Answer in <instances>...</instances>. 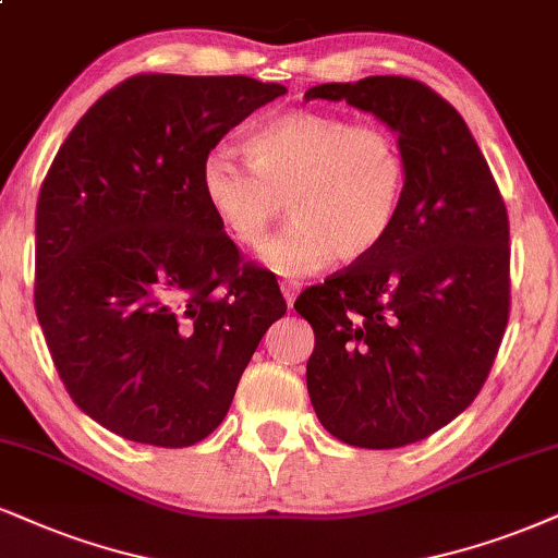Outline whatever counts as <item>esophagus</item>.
<instances>
[{
  "label": "esophagus",
  "instance_id": "34e87169",
  "mask_svg": "<svg viewBox=\"0 0 558 558\" xmlns=\"http://www.w3.org/2000/svg\"><path fill=\"white\" fill-rule=\"evenodd\" d=\"M298 292H300V284L298 281H281V294H284V300H287V305H294V298H298Z\"/></svg>",
  "mask_w": 558,
  "mask_h": 558
}]
</instances>
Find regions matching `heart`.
Returning <instances> with one entry per match:
<instances>
[{
  "mask_svg": "<svg viewBox=\"0 0 558 558\" xmlns=\"http://www.w3.org/2000/svg\"><path fill=\"white\" fill-rule=\"evenodd\" d=\"M247 165L209 153L198 189L219 230L243 251H258L281 209L292 225L268 245L266 264L284 277L360 264L388 240L409 183V162L393 129L354 123L313 108L287 111L245 140Z\"/></svg>",
  "mask_w": 558,
  "mask_h": 558,
  "instance_id": "b5f03b06",
  "label": "heart"
}]
</instances>
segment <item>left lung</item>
Masks as SVG:
<instances>
[{
  "label": "left lung",
  "instance_id": "obj_1",
  "mask_svg": "<svg viewBox=\"0 0 558 558\" xmlns=\"http://www.w3.org/2000/svg\"><path fill=\"white\" fill-rule=\"evenodd\" d=\"M388 123L409 183L369 258L307 287V393L341 442L390 450L426 439L484 388L510 318V219L463 116L396 74L311 87Z\"/></svg>",
  "mask_w": 558,
  "mask_h": 558
}]
</instances>
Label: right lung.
<instances>
[{"label":"right lung","mask_w":558,"mask_h":558,"mask_svg":"<svg viewBox=\"0 0 558 558\" xmlns=\"http://www.w3.org/2000/svg\"><path fill=\"white\" fill-rule=\"evenodd\" d=\"M284 85L136 74L69 132L36 206V315L66 393L132 442L189 447L222 424L287 313L277 277L206 209L219 140Z\"/></svg>","instance_id":"add662e5"}]
</instances>
